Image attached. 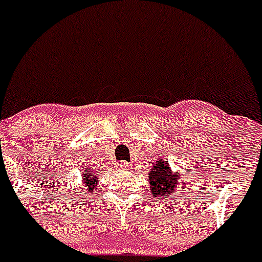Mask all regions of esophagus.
Instances as JSON below:
<instances>
[{
    "label": "esophagus",
    "instance_id": "1",
    "mask_svg": "<svg viewBox=\"0 0 262 262\" xmlns=\"http://www.w3.org/2000/svg\"><path fill=\"white\" fill-rule=\"evenodd\" d=\"M117 168L121 169V170H128V169H130V165H128L126 161H118Z\"/></svg>",
    "mask_w": 262,
    "mask_h": 262
}]
</instances>
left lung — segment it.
<instances>
[{"label": "left lung", "mask_w": 262, "mask_h": 262, "mask_svg": "<svg viewBox=\"0 0 262 262\" xmlns=\"http://www.w3.org/2000/svg\"><path fill=\"white\" fill-rule=\"evenodd\" d=\"M149 182L151 193L159 201L172 196V190L180 184L179 175L172 174L169 164L163 159L154 163L149 174Z\"/></svg>", "instance_id": "left-lung-1"}]
</instances>
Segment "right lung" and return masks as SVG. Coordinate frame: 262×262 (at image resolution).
I'll list each match as a JSON object with an SVG mask.
<instances>
[{
  "label": "right lung",
  "mask_w": 262,
  "mask_h": 262,
  "mask_svg": "<svg viewBox=\"0 0 262 262\" xmlns=\"http://www.w3.org/2000/svg\"><path fill=\"white\" fill-rule=\"evenodd\" d=\"M91 169H85L84 172L82 174L83 177V188L82 189H87L88 191H93L96 190V184H97V177L94 175V172H90Z\"/></svg>",
  "instance_id": "1"
}]
</instances>
